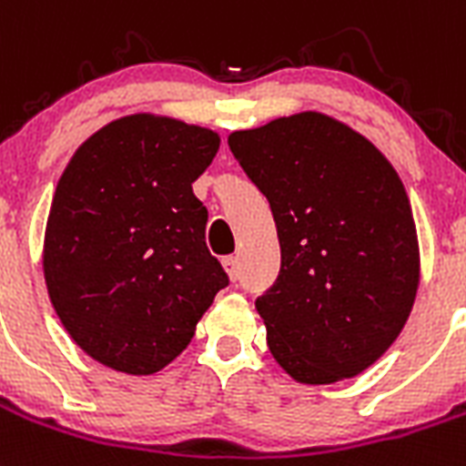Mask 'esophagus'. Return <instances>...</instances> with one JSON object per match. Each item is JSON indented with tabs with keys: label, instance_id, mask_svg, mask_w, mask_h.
Here are the masks:
<instances>
[{
	"label": "esophagus",
	"instance_id": "esophagus-1",
	"mask_svg": "<svg viewBox=\"0 0 466 466\" xmlns=\"http://www.w3.org/2000/svg\"><path fill=\"white\" fill-rule=\"evenodd\" d=\"M222 267H225L228 277L232 279V281H237V279H238V258H234V256L222 258Z\"/></svg>",
	"mask_w": 466,
	"mask_h": 466
}]
</instances>
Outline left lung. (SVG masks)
Listing matches in <instances>:
<instances>
[{
	"label": "left lung",
	"mask_w": 466,
	"mask_h": 466,
	"mask_svg": "<svg viewBox=\"0 0 466 466\" xmlns=\"http://www.w3.org/2000/svg\"><path fill=\"white\" fill-rule=\"evenodd\" d=\"M228 143L277 222L281 272L256 300L269 351L302 384L363 373L418 295V229L401 177L368 137L321 112L234 131Z\"/></svg>",
	"instance_id": "8db88e82"
}]
</instances>
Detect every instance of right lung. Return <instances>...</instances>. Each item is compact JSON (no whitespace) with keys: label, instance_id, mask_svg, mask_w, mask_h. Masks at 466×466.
Returning a JSON list of instances; mask_svg holds the SVG:
<instances>
[{"label":"right lung","instance_id":"right-lung-1","mask_svg":"<svg viewBox=\"0 0 466 466\" xmlns=\"http://www.w3.org/2000/svg\"><path fill=\"white\" fill-rule=\"evenodd\" d=\"M218 147L210 128L137 112L98 128L65 166L44 232L46 290L76 347L112 370L168 366L229 283L192 192Z\"/></svg>","mask_w":466,"mask_h":466}]
</instances>
